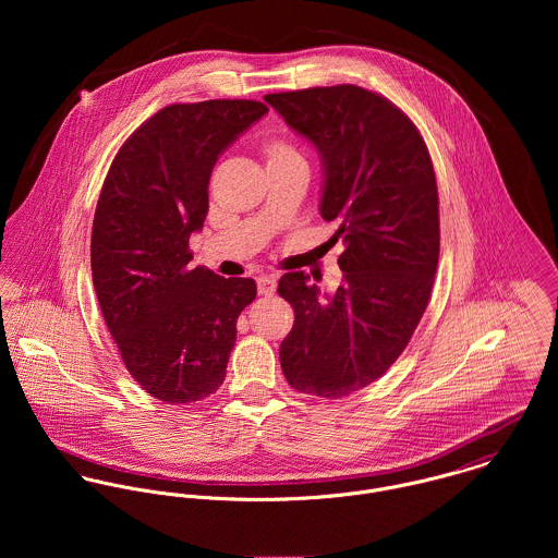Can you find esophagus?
<instances>
[{
    "mask_svg": "<svg viewBox=\"0 0 558 558\" xmlns=\"http://www.w3.org/2000/svg\"><path fill=\"white\" fill-rule=\"evenodd\" d=\"M277 290V281L272 277H259L257 279V294L259 296H272Z\"/></svg>",
    "mask_w": 558,
    "mask_h": 558,
    "instance_id": "1",
    "label": "esophagus"
}]
</instances>
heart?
Masks as SVG:
<instances>
[{
	"label": "heart",
	"mask_w": 558,
	"mask_h": 558,
	"mask_svg": "<svg viewBox=\"0 0 558 558\" xmlns=\"http://www.w3.org/2000/svg\"><path fill=\"white\" fill-rule=\"evenodd\" d=\"M259 150L266 159V167H283V165H294V162H305L301 153L281 135H268L262 140Z\"/></svg>",
	"instance_id": "b5f03b06"
}]
</instances>
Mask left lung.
<instances>
[{
  "instance_id": "obj_1",
  "label": "left lung",
  "mask_w": 558,
  "mask_h": 558,
  "mask_svg": "<svg viewBox=\"0 0 558 558\" xmlns=\"http://www.w3.org/2000/svg\"><path fill=\"white\" fill-rule=\"evenodd\" d=\"M264 100L318 148L319 215L343 244L332 296L303 272L279 279L294 310L281 369L301 393L345 398L398 361L429 303L440 253L434 165L414 122L378 92L341 83Z\"/></svg>"
}]
</instances>
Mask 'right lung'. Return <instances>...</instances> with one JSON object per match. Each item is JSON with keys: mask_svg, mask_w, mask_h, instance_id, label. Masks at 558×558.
<instances>
[{"mask_svg": "<svg viewBox=\"0 0 558 558\" xmlns=\"http://www.w3.org/2000/svg\"><path fill=\"white\" fill-rule=\"evenodd\" d=\"M259 100L167 105L118 150L92 223V281L129 374L153 398L191 403L226 380L253 279L189 268L219 155L257 122Z\"/></svg>", "mask_w": 558, "mask_h": 558, "instance_id": "obj_1", "label": "right lung"}]
</instances>
